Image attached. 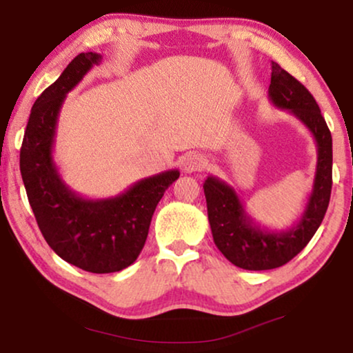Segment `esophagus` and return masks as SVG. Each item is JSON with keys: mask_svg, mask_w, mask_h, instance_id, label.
<instances>
[{"mask_svg": "<svg viewBox=\"0 0 353 353\" xmlns=\"http://www.w3.org/2000/svg\"><path fill=\"white\" fill-rule=\"evenodd\" d=\"M207 167V159L201 154H190L185 161H183V170L188 173L201 172Z\"/></svg>", "mask_w": 353, "mask_h": 353, "instance_id": "34e87169", "label": "esophagus"}]
</instances>
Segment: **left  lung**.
Wrapping results in <instances>:
<instances>
[{"instance_id":"8db88e82","label":"left lung","mask_w":353,"mask_h":353,"mask_svg":"<svg viewBox=\"0 0 353 353\" xmlns=\"http://www.w3.org/2000/svg\"><path fill=\"white\" fill-rule=\"evenodd\" d=\"M268 98L288 110L310 130L316 141V172L305 210L297 223L284 231L267 230L255 223L236 191L216 176H207L204 194L214 243L236 267L272 270L292 260L320 228L332 186V138L316 101L301 81L272 62Z\"/></svg>"}]
</instances>
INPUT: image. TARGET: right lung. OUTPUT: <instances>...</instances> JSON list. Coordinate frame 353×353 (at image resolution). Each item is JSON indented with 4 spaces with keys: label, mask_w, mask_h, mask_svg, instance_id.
Returning <instances> with one entry per match:
<instances>
[{
    "label": "right lung",
    "mask_w": 353,
    "mask_h": 353,
    "mask_svg": "<svg viewBox=\"0 0 353 353\" xmlns=\"http://www.w3.org/2000/svg\"><path fill=\"white\" fill-rule=\"evenodd\" d=\"M103 56L80 52L33 104L21 148V175L38 228L62 260L90 273H114L138 259L154 210L180 176L167 170L143 178L108 199H85L62 180L52 159L57 117L69 91Z\"/></svg>",
    "instance_id": "1"
}]
</instances>
